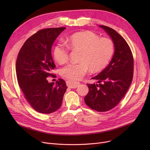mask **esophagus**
Returning <instances> with one entry per match:
<instances>
[{"label":"esophagus","mask_w":150,"mask_h":150,"mask_svg":"<svg viewBox=\"0 0 150 150\" xmlns=\"http://www.w3.org/2000/svg\"><path fill=\"white\" fill-rule=\"evenodd\" d=\"M67 85L69 88H76L78 86L80 85V83L79 82H76V81H72L70 80H68L66 81Z\"/></svg>","instance_id":"obj_1"}]
</instances>
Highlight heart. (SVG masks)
<instances>
[{
  "instance_id": "obj_1",
  "label": "heart",
  "mask_w": 150,
  "mask_h": 150,
  "mask_svg": "<svg viewBox=\"0 0 150 150\" xmlns=\"http://www.w3.org/2000/svg\"><path fill=\"white\" fill-rule=\"evenodd\" d=\"M69 47L81 50L79 62H70L61 70V75L71 80H79L91 68L97 71L104 68L112 58L114 46L111 39L101 38L91 31L75 33L65 40L59 42L53 49V56L59 64L69 59Z\"/></svg>"
}]
</instances>
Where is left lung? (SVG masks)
<instances>
[{"label": "left lung", "instance_id": "obj_1", "mask_svg": "<svg viewBox=\"0 0 150 150\" xmlns=\"http://www.w3.org/2000/svg\"><path fill=\"white\" fill-rule=\"evenodd\" d=\"M111 37L114 53L108 66L92 78L97 84H88L89 92L84 101L91 109L106 112L114 108L127 93L133 77L134 60L130 47L124 38L114 29L99 25Z\"/></svg>", "mask_w": 150, "mask_h": 150}]
</instances>
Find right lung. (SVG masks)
Segmentation results:
<instances>
[{"label": "right lung", "mask_w": 150, "mask_h": 150, "mask_svg": "<svg viewBox=\"0 0 150 150\" xmlns=\"http://www.w3.org/2000/svg\"><path fill=\"white\" fill-rule=\"evenodd\" d=\"M65 27L49 28L38 31L30 37L21 49L16 70L24 97L35 111L50 114L58 110L67 88L66 82L59 79L49 83L55 65L52 57V46Z\"/></svg>", "instance_id": "1"}]
</instances>
